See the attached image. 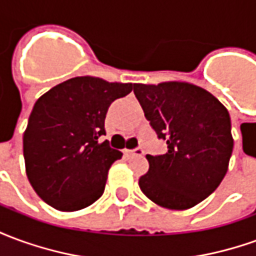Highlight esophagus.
Wrapping results in <instances>:
<instances>
[{"mask_svg":"<svg viewBox=\"0 0 256 256\" xmlns=\"http://www.w3.org/2000/svg\"><path fill=\"white\" fill-rule=\"evenodd\" d=\"M124 154L130 156H141L144 155V150L141 148H136V150H124Z\"/></svg>","mask_w":256,"mask_h":256,"instance_id":"esophagus-1","label":"esophagus"}]
</instances>
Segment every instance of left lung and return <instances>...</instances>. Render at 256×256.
Listing matches in <instances>:
<instances>
[{"label": "left lung", "instance_id": "left-lung-1", "mask_svg": "<svg viewBox=\"0 0 256 256\" xmlns=\"http://www.w3.org/2000/svg\"><path fill=\"white\" fill-rule=\"evenodd\" d=\"M134 94L167 144L164 155H146L150 170L140 177V188L160 207L192 208L228 172L233 150L229 112L210 92L188 82L136 84Z\"/></svg>", "mask_w": 256, "mask_h": 256}]
</instances>
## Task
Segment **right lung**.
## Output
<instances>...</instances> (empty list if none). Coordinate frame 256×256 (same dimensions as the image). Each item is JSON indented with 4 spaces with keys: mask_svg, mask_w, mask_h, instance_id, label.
I'll return each instance as SVG.
<instances>
[{
    "mask_svg": "<svg viewBox=\"0 0 256 256\" xmlns=\"http://www.w3.org/2000/svg\"><path fill=\"white\" fill-rule=\"evenodd\" d=\"M134 84L75 76L36 100L23 134V155L27 178L45 203L78 211L102 194L108 170L122 152L98 138L106 134L108 106Z\"/></svg>",
    "mask_w": 256,
    "mask_h": 256,
    "instance_id": "1",
    "label": "right lung"
}]
</instances>
